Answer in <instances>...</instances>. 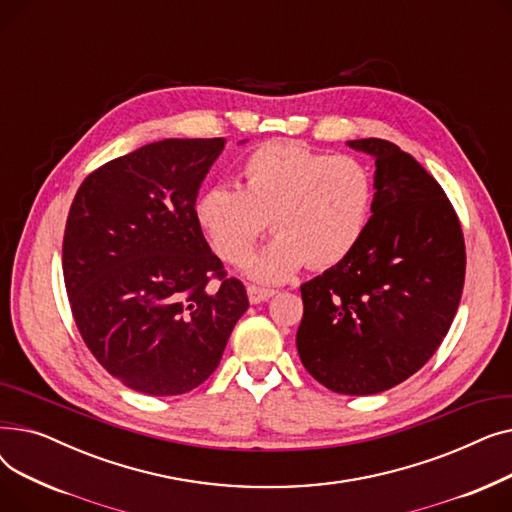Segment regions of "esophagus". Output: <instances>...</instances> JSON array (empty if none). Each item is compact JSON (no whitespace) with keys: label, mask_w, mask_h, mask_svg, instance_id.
<instances>
[{"label":"esophagus","mask_w":512,"mask_h":512,"mask_svg":"<svg viewBox=\"0 0 512 512\" xmlns=\"http://www.w3.org/2000/svg\"><path fill=\"white\" fill-rule=\"evenodd\" d=\"M247 292H249V301H251L253 305H257V303H263V301H267V299H272L278 290H274V288H261V286L251 284V286L247 288Z\"/></svg>","instance_id":"obj_1"}]
</instances>
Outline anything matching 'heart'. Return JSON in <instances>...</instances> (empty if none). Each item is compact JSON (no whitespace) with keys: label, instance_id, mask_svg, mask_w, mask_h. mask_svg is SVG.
<instances>
[{"label":"heart","instance_id":"heart-1","mask_svg":"<svg viewBox=\"0 0 512 512\" xmlns=\"http://www.w3.org/2000/svg\"><path fill=\"white\" fill-rule=\"evenodd\" d=\"M371 209L369 170L353 155H328L297 141H274L240 164L236 188L211 186L195 218L213 253L242 263L270 224L276 238L247 265L261 282H282L305 263L324 270L359 242Z\"/></svg>","mask_w":512,"mask_h":512}]
</instances>
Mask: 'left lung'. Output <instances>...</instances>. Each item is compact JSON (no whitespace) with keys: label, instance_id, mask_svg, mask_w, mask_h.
<instances>
[{"label":"left lung","instance_id":"8db88e82","mask_svg":"<svg viewBox=\"0 0 512 512\" xmlns=\"http://www.w3.org/2000/svg\"><path fill=\"white\" fill-rule=\"evenodd\" d=\"M375 157L371 218L340 263L301 286L297 348L338 394L390 390L438 351L461 303L465 238L444 188L384 139L348 141Z\"/></svg>","mask_w":512,"mask_h":512}]
</instances>
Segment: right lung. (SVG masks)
<instances>
[{"mask_svg": "<svg viewBox=\"0 0 512 512\" xmlns=\"http://www.w3.org/2000/svg\"><path fill=\"white\" fill-rule=\"evenodd\" d=\"M224 139H166L107 161L80 184L62 267L76 328L99 365L149 396L203 384L249 309L195 218Z\"/></svg>", "mask_w": 512, "mask_h": 512, "instance_id": "add662e5", "label": "right lung"}]
</instances>
